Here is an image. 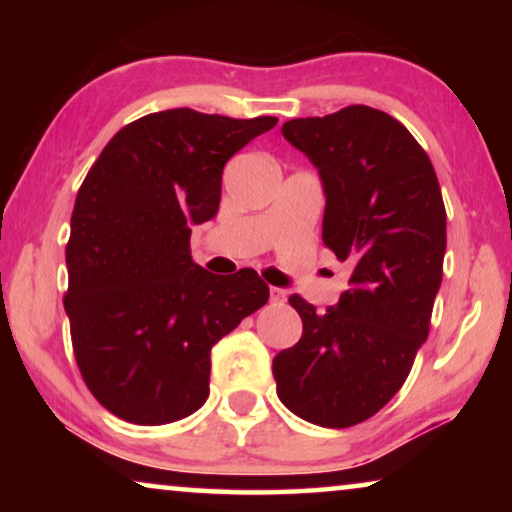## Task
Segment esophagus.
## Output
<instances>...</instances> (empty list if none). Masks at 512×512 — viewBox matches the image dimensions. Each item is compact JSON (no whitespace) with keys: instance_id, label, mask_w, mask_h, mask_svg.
Instances as JSON below:
<instances>
[{"instance_id":"obj_1","label":"esophagus","mask_w":512,"mask_h":512,"mask_svg":"<svg viewBox=\"0 0 512 512\" xmlns=\"http://www.w3.org/2000/svg\"><path fill=\"white\" fill-rule=\"evenodd\" d=\"M270 300H272V303H282V300H286V291L284 289H275V286H272V289H270Z\"/></svg>"}]
</instances>
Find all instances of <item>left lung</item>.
Wrapping results in <instances>:
<instances>
[{
    "label": "left lung",
    "instance_id": "left-lung-1",
    "mask_svg": "<svg viewBox=\"0 0 512 512\" xmlns=\"http://www.w3.org/2000/svg\"><path fill=\"white\" fill-rule=\"evenodd\" d=\"M282 135L319 170L321 237L352 277L324 314L289 298L303 338L272 359V375L293 415L345 429L396 396L429 335L447 244L443 195L426 151L380 109L293 118Z\"/></svg>",
    "mask_w": 512,
    "mask_h": 512
}]
</instances>
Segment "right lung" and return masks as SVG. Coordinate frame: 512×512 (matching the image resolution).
<instances>
[{"label": "right lung", "mask_w": 512, "mask_h": 512, "mask_svg": "<svg viewBox=\"0 0 512 512\" xmlns=\"http://www.w3.org/2000/svg\"><path fill=\"white\" fill-rule=\"evenodd\" d=\"M275 116L167 109L125 125L76 195L65 312L90 394L130 424L193 415L209 396L212 347L268 303L254 270L212 275L191 226L214 219L223 165Z\"/></svg>", "instance_id": "add662e5"}]
</instances>
